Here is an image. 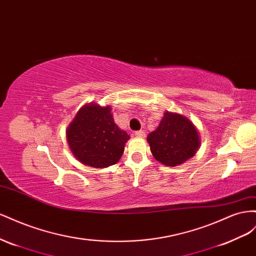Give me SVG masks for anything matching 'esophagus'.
Here are the masks:
<instances>
[{
	"label": "esophagus",
	"instance_id": "1",
	"mask_svg": "<svg viewBox=\"0 0 256 256\" xmlns=\"http://www.w3.org/2000/svg\"><path fill=\"white\" fill-rule=\"evenodd\" d=\"M135 136L140 137V138H144L146 137V132H144V130H136Z\"/></svg>",
	"mask_w": 256,
	"mask_h": 256
}]
</instances>
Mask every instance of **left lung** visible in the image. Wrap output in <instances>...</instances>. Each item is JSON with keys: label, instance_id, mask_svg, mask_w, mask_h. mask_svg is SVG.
Here are the masks:
<instances>
[{"label": "left lung", "instance_id": "obj_1", "mask_svg": "<svg viewBox=\"0 0 256 256\" xmlns=\"http://www.w3.org/2000/svg\"><path fill=\"white\" fill-rule=\"evenodd\" d=\"M147 140L153 156L166 166H177L192 158L200 147L198 132L186 116L166 112Z\"/></svg>", "mask_w": 256, "mask_h": 256}]
</instances>
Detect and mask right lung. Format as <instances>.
I'll return each instance as SVG.
<instances>
[{
	"instance_id": "right-lung-1",
	"label": "right lung",
	"mask_w": 256,
	"mask_h": 256,
	"mask_svg": "<svg viewBox=\"0 0 256 256\" xmlns=\"http://www.w3.org/2000/svg\"><path fill=\"white\" fill-rule=\"evenodd\" d=\"M66 136L75 158L94 168H105L118 162L130 138L114 123L110 107L96 104H88L80 109Z\"/></svg>"
}]
</instances>
